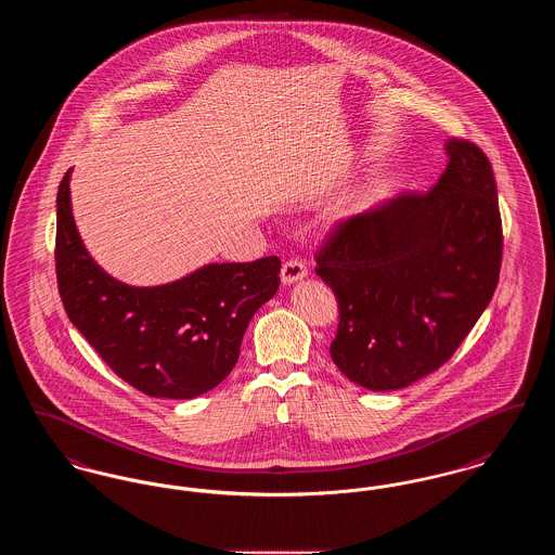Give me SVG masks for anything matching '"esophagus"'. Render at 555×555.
I'll use <instances>...</instances> for the list:
<instances>
[{
  "label": "esophagus",
  "instance_id": "esophagus-1",
  "mask_svg": "<svg viewBox=\"0 0 555 555\" xmlns=\"http://www.w3.org/2000/svg\"><path fill=\"white\" fill-rule=\"evenodd\" d=\"M306 276H308V266L304 264L301 260H289L281 268V281L285 285H293Z\"/></svg>",
  "mask_w": 555,
  "mask_h": 555
}]
</instances>
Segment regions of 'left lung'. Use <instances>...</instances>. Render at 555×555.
<instances>
[{
	"label": "left lung",
	"instance_id": "8db88e82",
	"mask_svg": "<svg viewBox=\"0 0 555 555\" xmlns=\"http://www.w3.org/2000/svg\"><path fill=\"white\" fill-rule=\"evenodd\" d=\"M426 193H401L335 227L317 274L339 301L331 358L370 391L441 369L489 306L502 266L491 162L464 139Z\"/></svg>",
	"mask_w": 555,
	"mask_h": 555
}]
</instances>
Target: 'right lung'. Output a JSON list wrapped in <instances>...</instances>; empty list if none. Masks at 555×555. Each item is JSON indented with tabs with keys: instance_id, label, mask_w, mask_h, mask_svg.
Here are the masks:
<instances>
[{
	"instance_id": "obj_1",
	"label": "right lung",
	"mask_w": 555,
	"mask_h": 555,
	"mask_svg": "<svg viewBox=\"0 0 555 555\" xmlns=\"http://www.w3.org/2000/svg\"><path fill=\"white\" fill-rule=\"evenodd\" d=\"M70 172L57 189L55 274L64 310L125 383L168 399L202 396L238 360L254 314L276 293V256L206 264L158 287H131L95 264L80 241Z\"/></svg>"
}]
</instances>
